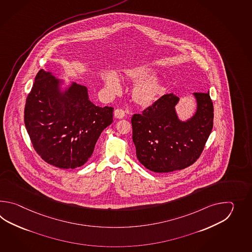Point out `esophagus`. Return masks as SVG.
<instances>
[{
    "instance_id": "obj_1",
    "label": "esophagus",
    "mask_w": 252,
    "mask_h": 252,
    "mask_svg": "<svg viewBox=\"0 0 252 252\" xmlns=\"http://www.w3.org/2000/svg\"><path fill=\"white\" fill-rule=\"evenodd\" d=\"M113 113H114L115 118L123 119L125 116V113H124V110H122V109H116Z\"/></svg>"
}]
</instances>
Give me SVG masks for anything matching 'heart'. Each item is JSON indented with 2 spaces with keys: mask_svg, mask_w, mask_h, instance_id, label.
Returning a JSON list of instances; mask_svg holds the SVG:
<instances>
[{
  "mask_svg": "<svg viewBox=\"0 0 252 252\" xmlns=\"http://www.w3.org/2000/svg\"><path fill=\"white\" fill-rule=\"evenodd\" d=\"M155 69L149 65L139 64L124 71L128 80L136 83L131 90V100L138 107L154 106L165 94L166 86L164 81L155 75ZM102 79L108 90L113 94L121 90V81L116 73L109 71L102 75Z\"/></svg>",
  "mask_w": 252,
  "mask_h": 252,
  "instance_id": "obj_1",
  "label": "heart"
}]
</instances>
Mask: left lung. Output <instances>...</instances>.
I'll list each match as a JSON object with an SVG mask.
<instances>
[{"mask_svg":"<svg viewBox=\"0 0 252 252\" xmlns=\"http://www.w3.org/2000/svg\"><path fill=\"white\" fill-rule=\"evenodd\" d=\"M196 106L186 120L179 117V98L166 94L152 107L131 119L137 158L156 173L184 169L198 158L214 125V105L206 94L193 93Z\"/></svg>","mask_w":252,"mask_h":252,"instance_id":"obj_1","label":"left lung"}]
</instances>
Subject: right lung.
<instances>
[{
	"mask_svg": "<svg viewBox=\"0 0 252 252\" xmlns=\"http://www.w3.org/2000/svg\"><path fill=\"white\" fill-rule=\"evenodd\" d=\"M113 112L94 104L86 86L40 69L26 100L24 124L42 159L74 169L89 159L102 130L113 123Z\"/></svg>",
	"mask_w": 252,
	"mask_h": 252,
	"instance_id": "right-lung-1",
	"label": "right lung"
}]
</instances>
